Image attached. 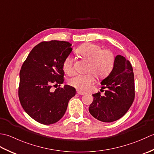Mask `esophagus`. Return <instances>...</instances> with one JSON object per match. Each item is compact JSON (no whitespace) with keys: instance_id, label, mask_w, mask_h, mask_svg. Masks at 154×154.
Instances as JSON below:
<instances>
[{"instance_id":"1","label":"esophagus","mask_w":154,"mask_h":154,"mask_svg":"<svg viewBox=\"0 0 154 154\" xmlns=\"http://www.w3.org/2000/svg\"><path fill=\"white\" fill-rule=\"evenodd\" d=\"M77 93L80 94V95H83V94H85V93L81 92V91H77Z\"/></svg>"}]
</instances>
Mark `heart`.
<instances>
[{
    "label": "heart",
    "mask_w": 154,
    "mask_h": 154,
    "mask_svg": "<svg viewBox=\"0 0 154 154\" xmlns=\"http://www.w3.org/2000/svg\"><path fill=\"white\" fill-rule=\"evenodd\" d=\"M80 55L89 64L85 75L77 74L68 80V83L79 91L87 90L94 83V77L103 78L106 77L112 71L114 63L113 53L109 50H102L99 45L93 44H85L77 50ZM63 68L67 74L73 73L74 71V58L71 55L65 59Z\"/></svg>",
    "instance_id": "1"
}]
</instances>
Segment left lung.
<instances>
[{
	"mask_svg": "<svg viewBox=\"0 0 154 154\" xmlns=\"http://www.w3.org/2000/svg\"><path fill=\"white\" fill-rule=\"evenodd\" d=\"M100 84L101 88L106 89L104 94L100 95V92L93 94L89 112L101 122H112L122 118L134 100V77L130 61L116 55L112 71Z\"/></svg>",
	"mask_w": 154,
	"mask_h": 154,
	"instance_id": "obj_1",
	"label": "left lung"
}]
</instances>
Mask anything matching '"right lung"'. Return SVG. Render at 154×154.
<instances>
[{
    "instance_id": "obj_1",
    "label": "right lung",
    "mask_w": 154,
    "mask_h": 154,
    "mask_svg": "<svg viewBox=\"0 0 154 154\" xmlns=\"http://www.w3.org/2000/svg\"><path fill=\"white\" fill-rule=\"evenodd\" d=\"M68 42H42L32 49L20 71L18 97L29 116L39 123L51 124L63 116L76 90L63 83V63L73 49Z\"/></svg>"
}]
</instances>
